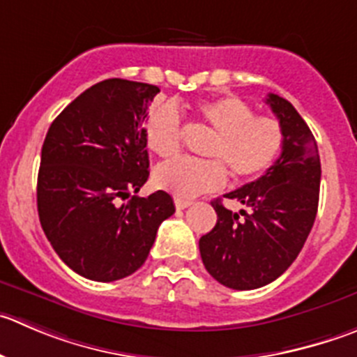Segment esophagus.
I'll use <instances>...</instances> for the list:
<instances>
[{
	"label": "esophagus",
	"instance_id": "esophagus-1",
	"mask_svg": "<svg viewBox=\"0 0 357 357\" xmlns=\"http://www.w3.org/2000/svg\"><path fill=\"white\" fill-rule=\"evenodd\" d=\"M192 205V202L191 199H182V198H175V206L178 210H184V208H188V206H191Z\"/></svg>",
	"mask_w": 357,
	"mask_h": 357
}]
</instances>
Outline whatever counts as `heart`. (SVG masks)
I'll list each match as a JSON object with an SVG mask.
<instances>
[{
	"label": "heart",
	"mask_w": 357,
	"mask_h": 357,
	"mask_svg": "<svg viewBox=\"0 0 357 357\" xmlns=\"http://www.w3.org/2000/svg\"><path fill=\"white\" fill-rule=\"evenodd\" d=\"M199 121L213 131L205 154L210 159L181 158L158 166L154 184L176 198H195L224 188L226 169L240 181L256 178L270 169L284 147L282 124L275 117L256 115L247 101L236 96L202 101ZM182 114L175 103L155 107L145 122L147 147L159 158H173L182 149Z\"/></svg>",
	"instance_id": "1"
}]
</instances>
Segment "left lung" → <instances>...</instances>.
<instances>
[{
    "mask_svg": "<svg viewBox=\"0 0 357 357\" xmlns=\"http://www.w3.org/2000/svg\"><path fill=\"white\" fill-rule=\"evenodd\" d=\"M266 103L282 124L280 158L257 181L224 195L247 210L231 212L213 199L217 224L199 238L206 271L236 291L257 289L280 277L303 249L317 215V142L289 101L268 94Z\"/></svg>",
    "mask_w": 357,
    "mask_h": 357,
    "instance_id": "left-lung-1",
    "label": "left lung"
}]
</instances>
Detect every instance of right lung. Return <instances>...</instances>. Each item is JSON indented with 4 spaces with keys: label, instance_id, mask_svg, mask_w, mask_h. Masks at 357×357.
<instances>
[{
    "label": "right lung",
    "instance_id": "obj_1",
    "mask_svg": "<svg viewBox=\"0 0 357 357\" xmlns=\"http://www.w3.org/2000/svg\"><path fill=\"white\" fill-rule=\"evenodd\" d=\"M159 87L124 79L94 84L50 124L36 203L43 233L64 264L96 282L135 273L173 215L168 192L131 196L149 178L144 122Z\"/></svg>",
    "mask_w": 357,
    "mask_h": 357
}]
</instances>
